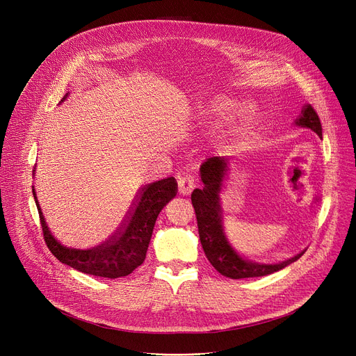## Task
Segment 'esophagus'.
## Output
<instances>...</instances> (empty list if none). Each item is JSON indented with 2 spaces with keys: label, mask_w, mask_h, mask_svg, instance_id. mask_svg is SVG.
Masks as SVG:
<instances>
[{
  "label": "esophagus",
  "mask_w": 356,
  "mask_h": 356,
  "mask_svg": "<svg viewBox=\"0 0 356 356\" xmlns=\"http://www.w3.org/2000/svg\"><path fill=\"white\" fill-rule=\"evenodd\" d=\"M177 186L180 195H189L195 189V179L191 175L184 173L177 177Z\"/></svg>",
  "instance_id": "esophagus-1"
}]
</instances>
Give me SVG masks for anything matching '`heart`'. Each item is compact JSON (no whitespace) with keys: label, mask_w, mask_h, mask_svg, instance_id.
<instances>
[{"label":"heart","mask_w":356,"mask_h":356,"mask_svg":"<svg viewBox=\"0 0 356 356\" xmlns=\"http://www.w3.org/2000/svg\"><path fill=\"white\" fill-rule=\"evenodd\" d=\"M222 106H223V104H222V102L213 104V106H212V111H220V109H222Z\"/></svg>","instance_id":"b5f03b06"}]
</instances>
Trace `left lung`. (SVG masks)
<instances>
[{
    "label": "left lung",
    "instance_id": "8db88e82",
    "mask_svg": "<svg viewBox=\"0 0 356 356\" xmlns=\"http://www.w3.org/2000/svg\"><path fill=\"white\" fill-rule=\"evenodd\" d=\"M297 125L310 128L322 137V124L319 115L312 105H306L302 115L296 121ZM227 163L223 157H211L200 165L202 188L192 193V204L195 208L200 244L204 255L218 273L229 278L263 277L275 273L300 258L303 252L278 264H258L241 257L229 244L223 232L222 213L219 204V193L222 179L225 176Z\"/></svg>",
    "mask_w": 356,
    "mask_h": 356
}]
</instances>
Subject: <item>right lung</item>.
Here are the masks:
<instances>
[{"instance_id":"right-lung-1","label":"right lung","mask_w":356,"mask_h":356,"mask_svg":"<svg viewBox=\"0 0 356 356\" xmlns=\"http://www.w3.org/2000/svg\"><path fill=\"white\" fill-rule=\"evenodd\" d=\"M176 191L177 181L173 177L145 184L118 231L105 242L93 247H76L56 236L43 216L34 188L33 196L39 211L46 245L60 263L85 274L118 278L131 274L143 264L156 219L165 204L176 196Z\"/></svg>"}]
</instances>
